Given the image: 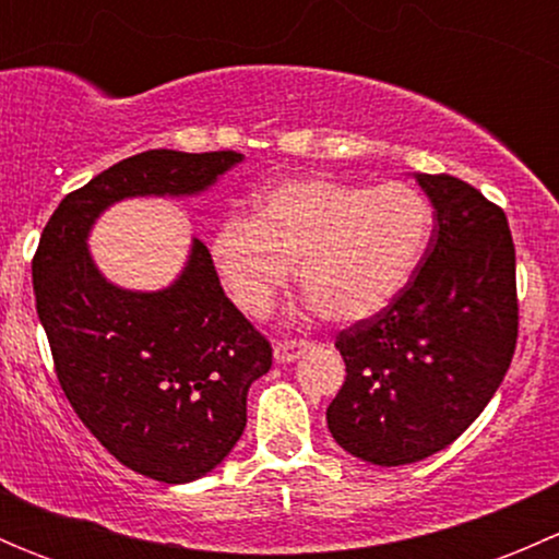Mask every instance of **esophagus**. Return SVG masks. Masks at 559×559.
<instances>
[{
    "instance_id": "1",
    "label": "esophagus",
    "mask_w": 559,
    "mask_h": 559,
    "mask_svg": "<svg viewBox=\"0 0 559 559\" xmlns=\"http://www.w3.org/2000/svg\"><path fill=\"white\" fill-rule=\"evenodd\" d=\"M311 348V341H278L273 346V357L275 362H295L300 354H306Z\"/></svg>"
}]
</instances>
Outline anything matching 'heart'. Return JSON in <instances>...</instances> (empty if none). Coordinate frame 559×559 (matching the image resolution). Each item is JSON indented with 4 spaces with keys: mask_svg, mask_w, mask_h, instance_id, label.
<instances>
[{
    "mask_svg": "<svg viewBox=\"0 0 559 559\" xmlns=\"http://www.w3.org/2000/svg\"><path fill=\"white\" fill-rule=\"evenodd\" d=\"M432 233L419 189L400 180L289 178L270 186L253 216H227L211 240L224 289L246 316H264L292 278L321 319L354 324L384 311L416 273Z\"/></svg>",
    "mask_w": 559,
    "mask_h": 559,
    "instance_id": "b5f03b06",
    "label": "heart"
}]
</instances>
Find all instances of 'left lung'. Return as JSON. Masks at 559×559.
I'll use <instances>...</instances> for the list:
<instances>
[{
	"label": "left lung",
	"mask_w": 559,
	"mask_h": 559,
	"mask_svg": "<svg viewBox=\"0 0 559 559\" xmlns=\"http://www.w3.org/2000/svg\"><path fill=\"white\" fill-rule=\"evenodd\" d=\"M436 229L405 289L337 335L346 381L326 408L337 447L408 465L456 441L492 400L520 332L503 207L454 175L416 173Z\"/></svg>",
	"instance_id": "1"
}]
</instances>
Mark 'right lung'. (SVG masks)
<instances>
[{"label": "right lung", "mask_w": 559, "mask_h": 559, "mask_svg": "<svg viewBox=\"0 0 559 559\" xmlns=\"http://www.w3.org/2000/svg\"><path fill=\"white\" fill-rule=\"evenodd\" d=\"M238 162V151L129 156L59 202L32 259L67 400L121 465L165 484L194 481L233 452L273 348L224 295L202 240L167 289L129 292L99 273L86 238L112 202L200 194Z\"/></svg>", "instance_id": "add662e5"}]
</instances>
